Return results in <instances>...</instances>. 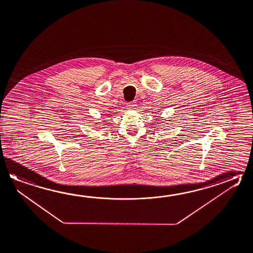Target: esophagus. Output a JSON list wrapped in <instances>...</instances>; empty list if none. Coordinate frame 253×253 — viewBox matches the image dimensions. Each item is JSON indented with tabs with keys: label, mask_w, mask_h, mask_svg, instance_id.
Returning a JSON list of instances; mask_svg holds the SVG:
<instances>
[{
	"label": "esophagus",
	"mask_w": 253,
	"mask_h": 253,
	"mask_svg": "<svg viewBox=\"0 0 253 253\" xmlns=\"http://www.w3.org/2000/svg\"><path fill=\"white\" fill-rule=\"evenodd\" d=\"M126 106L128 107V109H134L135 106H136V103L135 102H130V103H127Z\"/></svg>",
	"instance_id": "esophagus-1"
}]
</instances>
